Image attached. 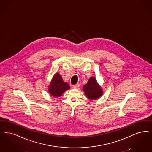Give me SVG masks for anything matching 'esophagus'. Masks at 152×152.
<instances>
[{
    "mask_svg": "<svg viewBox=\"0 0 152 152\" xmlns=\"http://www.w3.org/2000/svg\"><path fill=\"white\" fill-rule=\"evenodd\" d=\"M79 87V85L78 84H77L75 85H73L72 86V88L74 89H77V88H78V87Z\"/></svg>",
    "mask_w": 152,
    "mask_h": 152,
    "instance_id": "1",
    "label": "esophagus"
}]
</instances>
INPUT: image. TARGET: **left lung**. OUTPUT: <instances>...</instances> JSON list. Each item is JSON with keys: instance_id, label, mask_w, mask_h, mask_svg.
Wrapping results in <instances>:
<instances>
[{"instance_id": "1", "label": "left lung", "mask_w": 152, "mask_h": 152, "mask_svg": "<svg viewBox=\"0 0 152 152\" xmlns=\"http://www.w3.org/2000/svg\"><path fill=\"white\" fill-rule=\"evenodd\" d=\"M83 90L87 98L90 100L99 99L103 94V89L94 77L89 78L87 84L83 87Z\"/></svg>"}]
</instances>
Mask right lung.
Wrapping results in <instances>:
<instances>
[{
  "mask_svg": "<svg viewBox=\"0 0 152 152\" xmlns=\"http://www.w3.org/2000/svg\"><path fill=\"white\" fill-rule=\"evenodd\" d=\"M70 88L69 84L63 80L62 76L58 73L53 75V78L50 82L48 90L49 94L54 98L61 96L66 90Z\"/></svg>",
  "mask_w": 152,
  "mask_h": 152,
  "instance_id": "1",
  "label": "right lung"
}]
</instances>
